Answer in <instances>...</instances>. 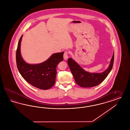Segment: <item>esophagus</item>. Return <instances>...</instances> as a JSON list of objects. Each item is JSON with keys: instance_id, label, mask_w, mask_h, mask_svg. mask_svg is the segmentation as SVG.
Here are the masks:
<instances>
[{"instance_id": "1", "label": "esophagus", "mask_w": 130, "mask_h": 130, "mask_svg": "<svg viewBox=\"0 0 130 130\" xmlns=\"http://www.w3.org/2000/svg\"><path fill=\"white\" fill-rule=\"evenodd\" d=\"M68 58V52H67V51H66V52H64V54H63V59L65 60H67Z\"/></svg>"}]
</instances>
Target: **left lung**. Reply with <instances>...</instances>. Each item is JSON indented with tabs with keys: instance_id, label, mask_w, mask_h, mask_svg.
Instances as JSON below:
<instances>
[{
	"instance_id": "left-lung-1",
	"label": "left lung",
	"mask_w": 130,
	"mask_h": 130,
	"mask_svg": "<svg viewBox=\"0 0 130 130\" xmlns=\"http://www.w3.org/2000/svg\"><path fill=\"white\" fill-rule=\"evenodd\" d=\"M114 59V52L109 67L102 73L87 72L71 58H68L67 63L77 84L82 87L89 88L96 86L105 80L112 68Z\"/></svg>"
}]
</instances>
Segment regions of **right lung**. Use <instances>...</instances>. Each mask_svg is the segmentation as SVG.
<instances>
[{
    "instance_id": "obj_1",
    "label": "right lung",
    "mask_w": 130,
    "mask_h": 130,
    "mask_svg": "<svg viewBox=\"0 0 130 130\" xmlns=\"http://www.w3.org/2000/svg\"><path fill=\"white\" fill-rule=\"evenodd\" d=\"M20 38L16 51V60L18 71L24 79L33 86L42 90H48L53 86L57 74L56 67L63 60L64 52L55 53L42 63L29 64L25 62L21 53Z\"/></svg>"
}]
</instances>
